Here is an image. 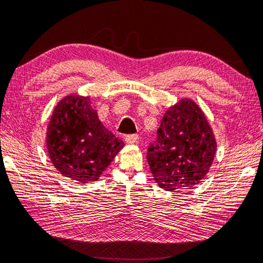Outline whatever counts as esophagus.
<instances>
[{
    "label": "esophagus",
    "mask_w": 263,
    "mask_h": 263,
    "mask_svg": "<svg viewBox=\"0 0 263 263\" xmlns=\"http://www.w3.org/2000/svg\"><path fill=\"white\" fill-rule=\"evenodd\" d=\"M124 141H126L127 143H129V144H134V143H136L137 141H139V135H136V134L126 135V136H124Z\"/></svg>",
    "instance_id": "esophagus-1"
}]
</instances>
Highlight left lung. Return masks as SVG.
Wrapping results in <instances>:
<instances>
[{
	"mask_svg": "<svg viewBox=\"0 0 263 263\" xmlns=\"http://www.w3.org/2000/svg\"><path fill=\"white\" fill-rule=\"evenodd\" d=\"M216 152V137L203 110L191 99H180L163 116L147 160L162 189L187 190L205 177Z\"/></svg>",
	"mask_w": 263,
	"mask_h": 263,
	"instance_id": "1",
	"label": "left lung"
}]
</instances>
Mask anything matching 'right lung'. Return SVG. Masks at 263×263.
<instances>
[{
  "label": "right lung",
  "instance_id": "1",
  "mask_svg": "<svg viewBox=\"0 0 263 263\" xmlns=\"http://www.w3.org/2000/svg\"><path fill=\"white\" fill-rule=\"evenodd\" d=\"M46 145L55 169L79 183L96 182L124 143L103 127L91 98L67 96L51 116Z\"/></svg>",
  "mask_w": 263,
  "mask_h": 263
}]
</instances>
